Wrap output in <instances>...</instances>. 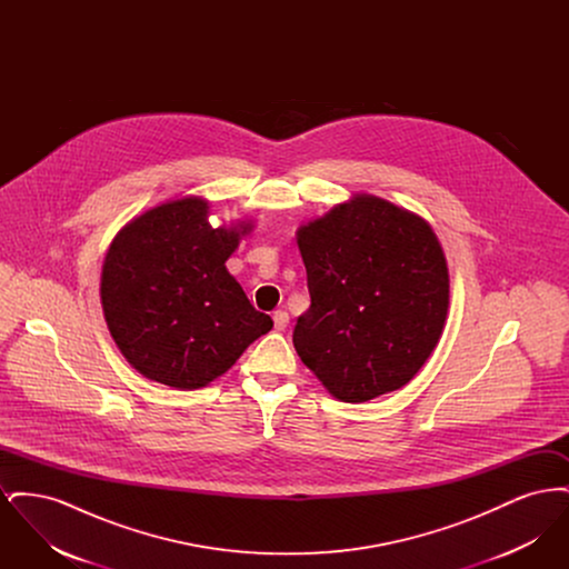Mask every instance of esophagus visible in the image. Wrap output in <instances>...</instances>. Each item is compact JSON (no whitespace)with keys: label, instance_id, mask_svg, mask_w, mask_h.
Here are the masks:
<instances>
[{"label":"esophagus","instance_id":"obj_1","mask_svg":"<svg viewBox=\"0 0 569 569\" xmlns=\"http://www.w3.org/2000/svg\"><path fill=\"white\" fill-rule=\"evenodd\" d=\"M272 322H274V330H286V326L290 322V316L286 311H274Z\"/></svg>","mask_w":569,"mask_h":569}]
</instances>
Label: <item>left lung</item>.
<instances>
[{
	"mask_svg": "<svg viewBox=\"0 0 569 569\" xmlns=\"http://www.w3.org/2000/svg\"><path fill=\"white\" fill-rule=\"evenodd\" d=\"M297 243L311 297L292 335L300 360L346 403L403 388L433 352L450 305L429 221L356 193L302 223Z\"/></svg>",
	"mask_w": 569,
	"mask_h": 569,
	"instance_id": "obj_1",
	"label": "left lung"
}]
</instances>
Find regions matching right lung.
<instances>
[{"mask_svg": "<svg viewBox=\"0 0 569 569\" xmlns=\"http://www.w3.org/2000/svg\"><path fill=\"white\" fill-rule=\"evenodd\" d=\"M249 232V221L213 228L198 196L168 200L119 230L100 298L110 337L140 376L202 388L271 330V316L253 309L226 269Z\"/></svg>", "mask_w": 569, "mask_h": 569, "instance_id": "obj_1", "label": "right lung"}]
</instances>
